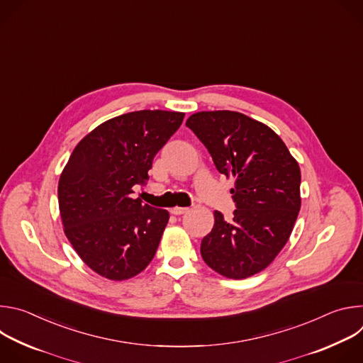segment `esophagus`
Instances as JSON below:
<instances>
[{
    "mask_svg": "<svg viewBox=\"0 0 363 363\" xmlns=\"http://www.w3.org/2000/svg\"><path fill=\"white\" fill-rule=\"evenodd\" d=\"M188 210H189V208H182V206H175V208L171 210V213H172L174 216H182V214L188 213Z\"/></svg>",
    "mask_w": 363,
    "mask_h": 363,
    "instance_id": "esophagus-1",
    "label": "esophagus"
}]
</instances>
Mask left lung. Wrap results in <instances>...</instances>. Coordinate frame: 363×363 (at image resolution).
<instances>
[{"label":"left lung","instance_id":"left-lung-1","mask_svg":"<svg viewBox=\"0 0 363 363\" xmlns=\"http://www.w3.org/2000/svg\"><path fill=\"white\" fill-rule=\"evenodd\" d=\"M186 126L208 149L216 168L235 178L233 220L214 213L201 255L228 279L264 270L286 245L300 211V168L280 136L262 122L231 111L198 112Z\"/></svg>","mask_w":363,"mask_h":363}]
</instances>
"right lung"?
I'll use <instances>...</instances> for the list:
<instances>
[{"mask_svg": "<svg viewBox=\"0 0 363 363\" xmlns=\"http://www.w3.org/2000/svg\"><path fill=\"white\" fill-rule=\"evenodd\" d=\"M185 113L138 111L84 136L59 181L65 234L82 260L109 280L135 277L152 262L169 220L167 210L132 198Z\"/></svg>", "mask_w": 363, "mask_h": 363, "instance_id": "1", "label": "right lung"}]
</instances>
